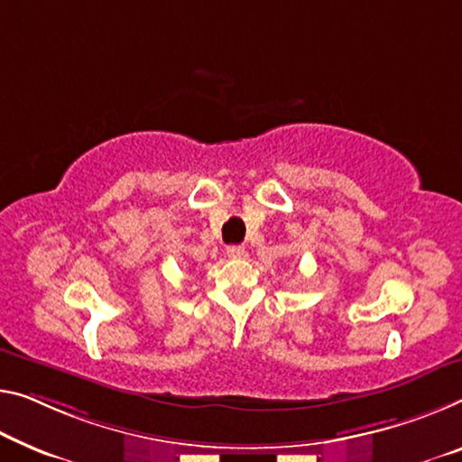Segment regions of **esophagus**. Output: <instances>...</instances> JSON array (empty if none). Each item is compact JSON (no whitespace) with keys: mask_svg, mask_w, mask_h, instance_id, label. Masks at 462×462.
Masks as SVG:
<instances>
[{"mask_svg":"<svg viewBox=\"0 0 462 462\" xmlns=\"http://www.w3.org/2000/svg\"><path fill=\"white\" fill-rule=\"evenodd\" d=\"M226 255H229V258H233V260L244 258L245 247L244 245H229V247H226Z\"/></svg>","mask_w":462,"mask_h":462,"instance_id":"obj_1","label":"esophagus"}]
</instances>
